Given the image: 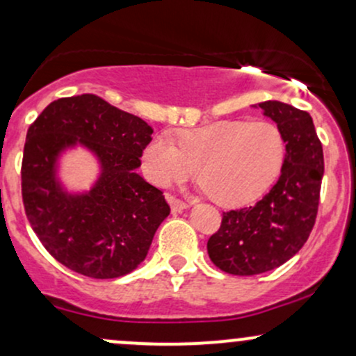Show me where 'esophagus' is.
<instances>
[{
    "label": "esophagus",
    "instance_id": "34e87169",
    "mask_svg": "<svg viewBox=\"0 0 356 356\" xmlns=\"http://www.w3.org/2000/svg\"><path fill=\"white\" fill-rule=\"evenodd\" d=\"M168 203L171 205V211H173V213H179V211L188 209V203L181 202V200H178L175 197H168Z\"/></svg>",
    "mask_w": 356,
    "mask_h": 356
}]
</instances>
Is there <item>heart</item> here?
<instances>
[{"instance_id":"heart-1","label":"heart","mask_w":356,"mask_h":356,"mask_svg":"<svg viewBox=\"0 0 356 356\" xmlns=\"http://www.w3.org/2000/svg\"><path fill=\"white\" fill-rule=\"evenodd\" d=\"M178 145L158 134L143 151V170L154 185L179 183L197 171L211 200L235 207L261 197L281 173L286 139L269 121H220L181 131Z\"/></svg>"}]
</instances>
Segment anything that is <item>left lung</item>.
I'll use <instances>...</instances> for the list:
<instances>
[{"mask_svg": "<svg viewBox=\"0 0 356 356\" xmlns=\"http://www.w3.org/2000/svg\"><path fill=\"white\" fill-rule=\"evenodd\" d=\"M254 107L281 129L286 158L269 193L254 207L225 211L220 229L209 238L211 262L234 275L267 273L299 252L316 222L325 173L321 141L306 111L279 101Z\"/></svg>", "mask_w": 356, "mask_h": 356, "instance_id": "obj_1", "label": "left lung"}]
</instances>
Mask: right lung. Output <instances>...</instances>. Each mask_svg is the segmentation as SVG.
Listing matches in <instances>:
<instances>
[{"label": "right lung", "instance_id": "1", "mask_svg": "<svg viewBox=\"0 0 356 356\" xmlns=\"http://www.w3.org/2000/svg\"><path fill=\"white\" fill-rule=\"evenodd\" d=\"M153 127L94 94L54 101L28 127L22 197L31 229L60 264L94 279L129 274L145 261L170 215L156 186L136 173ZM86 145L102 163L87 194H69L56 178L67 147Z\"/></svg>", "mask_w": 356, "mask_h": 356}]
</instances>
